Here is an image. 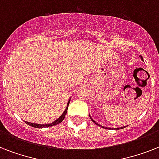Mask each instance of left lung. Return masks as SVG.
<instances>
[{
    "label": "left lung",
    "mask_w": 159,
    "mask_h": 159,
    "mask_svg": "<svg viewBox=\"0 0 159 159\" xmlns=\"http://www.w3.org/2000/svg\"><path fill=\"white\" fill-rule=\"evenodd\" d=\"M139 57H140V58H141V59L143 60V57H142V56H139ZM90 117H91V116H90ZM91 119H92V120L93 121V122H94V123L96 124V125H98V126H101V125H99V124H97V122H96V121H95V120H92V117H91ZM101 127H102V126H101ZM102 128H105V127H104V126H102ZM123 128H125V126H124V127H120V129H123ZM115 129H116V128H115ZM117 129H120V128H117Z\"/></svg>",
    "instance_id": "left-lung-1"
}]
</instances>
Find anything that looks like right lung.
<instances>
[{"label":"right lung","instance_id":"1","mask_svg":"<svg viewBox=\"0 0 159 159\" xmlns=\"http://www.w3.org/2000/svg\"><path fill=\"white\" fill-rule=\"evenodd\" d=\"M69 102H70V100L68 101V102H67V107H66V109H65V111H63V113L61 115V116H60L59 118L57 119V120H56L55 121H53V123L45 124V125H39V124L30 123V122H27V121H25V123L27 124V125H29L32 126V127H34V128H46V127H50V126H53V125H58V124L61 123V122H62V121L64 120L65 116H66V114H67V107H68V104H69Z\"/></svg>","mask_w":159,"mask_h":159}]
</instances>
